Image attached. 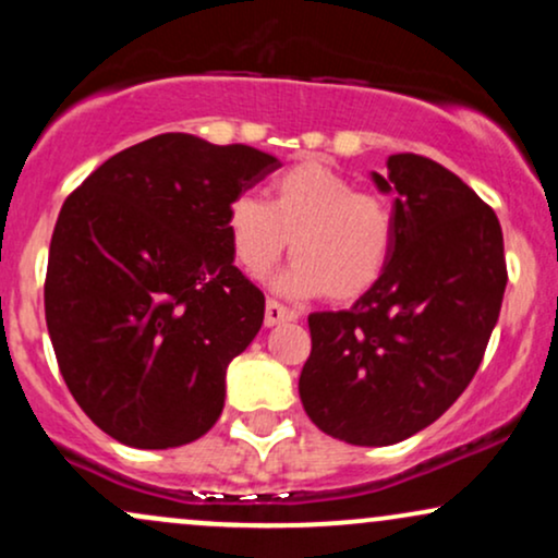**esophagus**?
<instances>
[{"label":"esophagus","mask_w":558,"mask_h":558,"mask_svg":"<svg viewBox=\"0 0 558 558\" xmlns=\"http://www.w3.org/2000/svg\"><path fill=\"white\" fill-rule=\"evenodd\" d=\"M291 319H296V312L288 310V306L280 304V301L270 299L265 304V325L267 328H272V325H280V323H291Z\"/></svg>","instance_id":"obj_1"}]
</instances>
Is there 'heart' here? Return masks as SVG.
Wrapping results in <instances>:
<instances>
[{"mask_svg": "<svg viewBox=\"0 0 558 558\" xmlns=\"http://www.w3.org/2000/svg\"><path fill=\"white\" fill-rule=\"evenodd\" d=\"M226 228L243 272L267 275L291 243L296 262L278 278L280 291L325 293L336 304L362 299L380 283L396 243L386 198L356 191L351 178L317 159L280 172L270 185V204L254 194L235 196Z\"/></svg>", "mask_w": 558, "mask_h": 558, "instance_id": "heart-1", "label": "heart"}]
</instances>
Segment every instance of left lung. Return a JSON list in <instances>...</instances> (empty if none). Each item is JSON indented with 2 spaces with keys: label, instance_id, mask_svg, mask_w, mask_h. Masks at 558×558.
<instances>
[{
  "label": "left lung",
  "instance_id": "obj_1",
  "mask_svg": "<svg viewBox=\"0 0 558 558\" xmlns=\"http://www.w3.org/2000/svg\"><path fill=\"white\" fill-rule=\"evenodd\" d=\"M396 243L388 270L351 310L310 315L299 377L304 412L354 446H390L433 425L483 362L506 288L498 217L462 178L390 155Z\"/></svg>",
  "mask_w": 558,
  "mask_h": 558
}]
</instances>
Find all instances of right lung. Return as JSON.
<instances>
[{
	"instance_id": "obj_1",
	"label": "right lung",
	"mask_w": 558,
	"mask_h": 558,
	"mask_svg": "<svg viewBox=\"0 0 558 558\" xmlns=\"http://www.w3.org/2000/svg\"><path fill=\"white\" fill-rule=\"evenodd\" d=\"M280 159L162 133L99 165L62 204L44 310L70 393L133 448L202 438L265 293L233 265L226 213Z\"/></svg>"
}]
</instances>
